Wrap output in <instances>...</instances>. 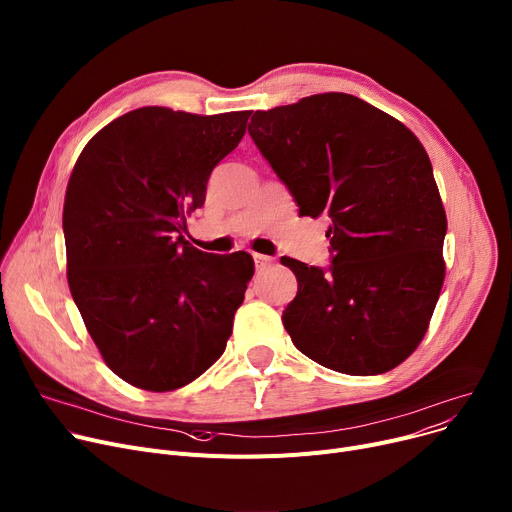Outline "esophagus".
Instances as JSON below:
<instances>
[{
	"instance_id": "esophagus-1",
	"label": "esophagus",
	"mask_w": 512,
	"mask_h": 512,
	"mask_svg": "<svg viewBox=\"0 0 512 512\" xmlns=\"http://www.w3.org/2000/svg\"><path fill=\"white\" fill-rule=\"evenodd\" d=\"M252 256H254V262H256V268H258V270H262V268L273 264V258H270V256H264V254H252Z\"/></svg>"
}]
</instances>
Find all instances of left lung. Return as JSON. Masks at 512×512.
Masks as SVG:
<instances>
[{
  "mask_svg": "<svg viewBox=\"0 0 512 512\" xmlns=\"http://www.w3.org/2000/svg\"><path fill=\"white\" fill-rule=\"evenodd\" d=\"M248 132L299 206L330 217L328 270L281 258L293 345L351 376L397 368L422 343L444 283L446 213L426 148L399 119L345 93L256 111Z\"/></svg>",
  "mask_w": 512,
  "mask_h": 512,
  "instance_id": "obj_1",
  "label": "left lung"
}]
</instances>
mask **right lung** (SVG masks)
<instances>
[{"label":"right lung","instance_id":"1","mask_svg":"<svg viewBox=\"0 0 512 512\" xmlns=\"http://www.w3.org/2000/svg\"><path fill=\"white\" fill-rule=\"evenodd\" d=\"M248 117L140 107L90 138L74 165L64 202L68 285L105 364L136 388L190 384L231 337L254 260L200 252L184 231Z\"/></svg>","mask_w":512,"mask_h":512}]
</instances>
